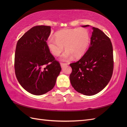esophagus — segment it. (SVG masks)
I'll use <instances>...</instances> for the list:
<instances>
[{"mask_svg": "<svg viewBox=\"0 0 127 127\" xmlns=\"http://www.w3.org/2000/svg\"><path fill=\"white\" fill-rule=\"evenodd\" d=\"M67 64H66V63H60V66L62 68H63L65 66H66V65H67Z\"/></svg>", "mask_w": 127, "mask_h": 127, "instance_id": "esophagus-1", "label": "esophagus"}]
</instances>
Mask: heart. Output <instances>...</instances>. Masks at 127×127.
<instances>
[{
  "mask_svg": "<svg viewBox=\"0 0 127 127\" xmlns=\"http://www.w3.org/2000/svg\"><path fill=\"white\" fill-rule=\"evenodd\" d=\"M90 42L87 31L83 28L64 30L57 32L55 39L50 38L48 41L49 50L55 56H58L64 49L66 51L60 59L69 61L73 58L78 59L85 52Z\"/></svg>",
  "mask_w": 127,
  "mask_h": 127,
  "instance_id": "1",
  "label": "heart"
}]
</instances>
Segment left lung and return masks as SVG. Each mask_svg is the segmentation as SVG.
Wrapping results in <instances>:
<instances>
[{"instance_id": "8db88e82", "label": "left lung", "mask_w": 127, "mask_h": 127, "mask_svg": "<svg viewBox=\"0 0 127 127\" xmlns=\"http://www.w3.org/2000/svg\"><path fill=\"white\" fill-rule=\"evenodd\" d=\"M92 29L88 50L79 60L70 64L72 86L78 93L87 96L103 90L110 82L113 70V47L110 38L99 29L94 27Z\"/></svg>"}]
</instances>
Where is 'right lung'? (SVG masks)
<instances>
[{"label":"right lung","instance_id":"obj_1","mask_svg":"<svg viewBox=\"0 0 127 127\" xmlns=\"http://www.w3.org/2000/svg\"><path fill=\"white\" fill-rule=\"evenodd\" d=\"M50 33V26L33 27L16 44L15 75L22 87L33 95H43L51 91L61 70L47 45Z\"/></svg>","mask_w":127,"mask_h":127}]
</instances>
